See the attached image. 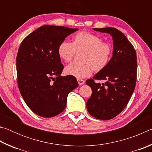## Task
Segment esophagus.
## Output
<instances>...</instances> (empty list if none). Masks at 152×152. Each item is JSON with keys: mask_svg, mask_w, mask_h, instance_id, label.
Here are the masks:
<instances>
[{"mask_svg": "<svg viewBox=\"0 0 152 152\" xmlns=\"http://www.w3.org/2000/svg\"><path fill=\"white\" fill-rule=\"evenodd\" d=\"M77 81H78L79 85H82L84 83V80H81V79H77Z\"/></svg>", "mask_w": 152, "mask_h": 152, "instance_id": "34e87169", "label": "esophagus"}]
</instances>
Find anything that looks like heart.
<instances>
[{
    "label": "heart",
    "instance_id": "heart-1",
    "mask_svg": "<svg viewBox=\"0 0 152 152\" xmlns=\"http://www.w3.org/2000/svg\"><path fill=\"white\" fill-rule=\"evenodd\" d=\"M76 51H84V64L71 63L66 66V74L76 78L91 76L93 70L99 72L109 64L112 53L110 44L102 42L98 35L88 32H80L74 36L72 42H61L58 49L59 57L64 61H70Z\"/></svg>",
    "mask_w": 152,
    "mask_h": 152
}]
</instances>
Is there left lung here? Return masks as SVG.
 Returning <instances> with one entry per match:
<instances>
[{
	"label": "left lung",
	"mask_w": 152,
	"mask_h": 152,
	"mask_svg": "<svg viewBox=\"0 0 152 152\" xmlns=\"http://www.w3.org/2000/svg\"><path fill=\"white\" fill-rule=\"evenodd\" d=\"M93 29L110 35L113 51L107 66L93 77L105 82L96 83L93 79L86 82L92 89L86 108L90 115L96 119L109 120L125 109L134 91L137 80V56L132 43L119 30L113 27Z\"/></svg>",
	"instance_id": "8db88e82"
}]
</instances>
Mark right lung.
Returning <instances> with one entry per match:
<instances>
[{
    "mask_svg": "<svg viewBox=\"0 0 152 152\" xmlns=\"http://www.w3.org/2000/svg\"><path fill=\"white\" fill-rule=\"evenodd\" d=\"M78 30L43 25L20 45L16 61L18 86L25 103L40 117L61 113L68 94L78 86L75 77L61 76L64 66L58 53L60 43Z\"/></svg>",
    "mask_w": 152,
    "mask_h": 152,
    "instance_id": "add662e5",
    "label": "right lung"
}]
</instances>
